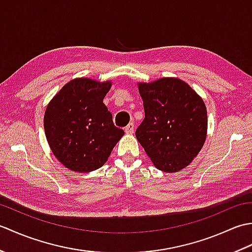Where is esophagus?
<instances>
[{"label": "esophagus", "mask_w": 252, "mask_h": 252, "mask_svg": "<svg viewBox=\"0 0 252 252\" xmlns=\"http://www.w3.org/2000/svg\"><path fill=\"white\" fill-rule=\"evenodd\" d=\"M134 130H135L134 123H129V125L125 127V131L126 133H127V134H132V133L134 132Z\"/></svg>", "instance_id": "34e87169"}]
</instances>
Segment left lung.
Wrapping results in <instances>:
<instances>
[{
    "mask_svg": "<svg viewBox=\"0 0 252 252\" xmlns=\"http://www.w3.org/2000/svg\"><path fill=\"white\" fill-rule=\"evenodd\" d=\"M145 118L135 136L155 167L172 173L187 167L207 136L202 98L178 78L138 83Z\"/></svg>",
    "mask_w": 252,
    "mask_h": 252,
    "instance_id": "1",
    "label": "left lung"
}]
</instances>
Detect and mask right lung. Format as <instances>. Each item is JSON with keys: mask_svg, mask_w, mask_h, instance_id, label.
<instances>
[{"mask_svg": "<svg viewBox=\"0 0 252 252\" xmlns=\"http://www.w3.org/2000/svg\"><path fill=\"white\" fill-rule=\"evenodd\" d=\"M111 82L89 78L63 85L46 107L44 130L54 156L76 172L103 167L125 131L115 126L103 103Z\"/></svg>", "mask_w": 252, "mask_h": 252, "instance_id": "right-lung-1", "label": "right lung"}]
</instances>
